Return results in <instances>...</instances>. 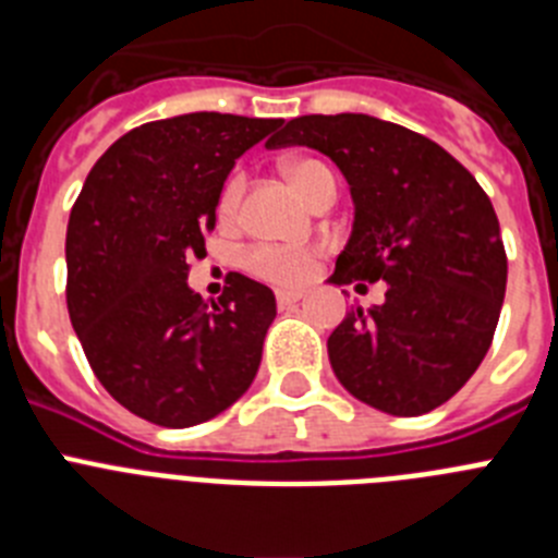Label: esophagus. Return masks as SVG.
<instances>
[{"instance_id": "obj_1", "label": "esophagus", "mask_w": 558, "mask_h": 558, "mask_svg": "<svg viewBox=\"0 0 558 558\" xmlns=\"http://www.w3.org/2000/svg\"><path fill=\"white\" fill-rule=\"evenodd\" d=\"M304 299L302 290H276V304L279 307H290V304H299Z\"/></svg>"}]
</instances>
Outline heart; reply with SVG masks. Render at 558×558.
<instances>
[{
  "mask_svg": "<svg viewBox=\"0 0 558 558\" xmlns=\"http://www.w3.org/2000/svg\"><path fill=\"white\" fill-rule=\"evenodd\" d=\"M284 175L290 184L302 192L304 198L313 201L318 192L327 184H335V175L329 172L327 165L315 159H290L284 165ZM243 198V175H231L220 192L218 211L220 218L229 220L240 206ZM315 248H284V245H256L245 254V265L254 270L256 276H263L268 282L276 284H299L304 282L315 268Z\"/></svg>",
  "mask_w": 558,
  "mask_h": 558,
  "instance_id": "heart-1",
  "label": "heart"
}]
</instances>
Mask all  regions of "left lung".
I'll use <instances>...</instances> for the list:
<instances>
[{"label": "left lung", "instance_id": "left-lung-1", "mask_svg": "<svg viewBox=\"0 0 558 558\" xmlns=\"http://www.w3.org/2000/svg\"><path fill=\"white\" fill-rule=\"evenodd\" d=\"M288 145L329 156L352 192V234L329 282L388 284L386 302L329 335L335 377L391 416L445 405L489 352L506 295L489 195L445 147L368 113L295 117L265 142Z\"/></svg>", "mask_w": 558, "mask_h": 558}]
</instances>
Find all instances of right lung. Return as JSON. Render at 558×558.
<instances>
[{
	"label": "right lung",
	"mask_w": 558,
	"mask_h": 558,
	"mask_svg": "<svg viewBox=\"0 0 558 558\" xmlns=\"http://www.w3.org/2000/svg\"><path fill=\"white\" fill-rule=\"evenodd\" d=\"M282 120L195 111L133 128L86 175L66 226V307L122 408L192 427L254 383L274 290L229 274L218 302L186 284L234 161Z\"/></svg>",
	"instance_id": "right-lung-1"
}]
</instances>
